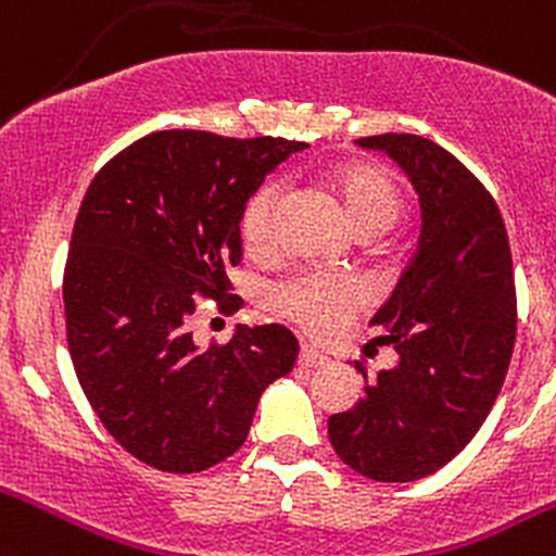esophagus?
Here are the masks:
<instances>
[{"label": "esophagus", "instance_id": "34e87169", "mask_svg": "<svg viewBox=\"0 0 556 556\" xmlns=\"http://www.w3.org/2000/svg\"><path fill=\"white\" fill-rule=\"evenodd\" d=\"M328 358L323 353L312 348H301L299 350V366H306V369H315V366H326Z\"/></svg>", "mask_w": 556, "mask_h": 556}]
</instances>
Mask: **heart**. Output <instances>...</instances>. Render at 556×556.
Wrapping results in <instances>:
<instances>
[{
    "instance_id": "1",
    "label": "heart",
    "mask_w": 556,
    "mask_h": 556,
    "mask_svg": "<svg viewBox=\"0 0 556 556\" xmlns=\"http://www.w3.org/2000/svg\"><path fill=\"white\" fill-rule=\"evenodd\" d=\"M331 187L361 236L386 233L404 212V195L396 179L380 165H344L333 174ZM279 206H282V185L266 181L252 192L250 201L241 208V241L252 255H268L274 250ZM268 301L279 315L299 323L304 331L326 337L337 331L358 306H364L366 290L350 277L299 274L279 282Z\"/></svg>"
}]
</instances>
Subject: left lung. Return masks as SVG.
<instances>
[{
    "instance_id": "8db88e82",
    "label": "left lung",
    "mask_w": 556,
    "mask_h": 556,
    "mask_svg": "<svg viewBox=\"0 0 556 556\" xmlns=\"http://www.w3.org/2000/svg\"><path fill=\"white\" fill-rule=\"evenodd\" d=\"M355 143L402 165L424 225L418 252L371 317L399 364L328 418V440L358 476L407 483L448 465L503 388L516 339L514 261L497 203L454 154L404 132Z\"/></svg>"
}]
</instances>
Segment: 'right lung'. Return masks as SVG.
Listing matches in <instances>:
<instances>
[{
	"instance_id": "add662e5",
	"label": "right lung",
	"mask_w": 556,
	"mask_h": 556,
	"mask_svg": "<svg viewBox=\"0 0 556 556\" xmlns=\"http://www.w3.org/2000/svg\"><path fill=\"white\" fill-rule=\"evenodd\" d=\"M301 149L163 129L86 190L62 282L70 358L102 427L154 470L185 476L236 454L261 393L293 369L299 339L285 326L198 348L187 320L198 295L236 309L225 268L241 261V208Z\"/></svg>"
}]
</instances>
